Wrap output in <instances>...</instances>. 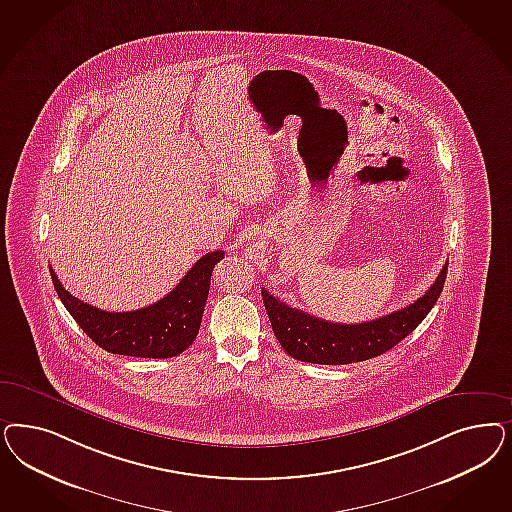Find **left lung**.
I'll return each mask as SVG.
<instances>
[{"mask_svg": "<svg viewBox=\"0 0 512 512\" xmlns=\"http://www.w3.org/2000/svg\"><path fill=\"white\" fill-rule=\"evenodd\" d=\"M446 269L448 264L443 265L428 292L411 305L362 324H337L316 318L286 305L265 288L262 297L271 328L288 356L301 362L345 365L380 356L416 330L443 292Z\"/></svg>", "mask_w": 512, "mask_h": 512, "instance_id": "8db88e82", "label": "left lung"}]
</instances>
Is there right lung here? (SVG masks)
Wrapping results in <instances>:
<instances>
[{
  "label": "right lung",
  "instance_id": "1",
  "mask_svg": "<svg viewBox=\"0 0 512 512\" xmlns=\"http://www.w3.org/2000/svg\"><path fill=\"white\" fill-rule=\"evenodd\" d=\"M222 258L224 250L201 256L167 296L130 313H109L71 296L52 267L50 277L64 307L98 347L135 358H173L198 335L211 275Z\"/></svg>",
  "mask_w": 512,
  "mask_h": 512
}]
</instances>
